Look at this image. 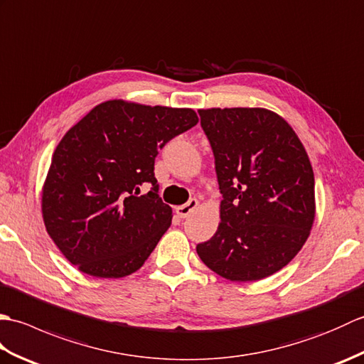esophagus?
<instances>
[{
	"label": "esophagus",
	"mask_w": 364,
	"mask_h": 364,
	"mask_svg": "<svg viewBox=\"0 0 364 364\" xmlns=\"http://www.w3.org/2000/svg\"><path fill=\"white\" fill-rule=\"evenodd\" d=\"M197 206H198V200L191 198L186 205H181L176 208V214L180 215L181 219H186L191 213H194L197 210Z\"/></svg>",
	"instance_id": "esophagus-1"
}]
</instances>
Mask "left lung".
<instances>
[{"label":"left lung","mask_w":364,"mask_h":364,"mask_svg":"<svg viewBox=\"0 0 364 364\" xmlns=\"http://www.w3.org/2000/svg\"><path fill=\"white\" fill-rule=\"evenodd\" d=\"M215 159L220 222L200 259L230 282L283 269L306 242L316 215L314 173L296 131L266 107L198 109Z\"/></svg>","instance_id":"1"}]
</instances>
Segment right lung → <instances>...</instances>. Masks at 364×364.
<instances>
[{"label":"right lung","instance_id":"add662e5","mask_svg":"<svg viewBox=\"0 0 364 364\" xmlns=\"http://www.w3.org/2000/svg\"><path fill=\"white\" fill-rule=\"evenodd\" d=\"M197 123L191 107L107 100L67 131L45 178L42 218L76 269L122 278L142 267L173 215L159 198L154 158ZM144 183L152 189L141 196Z\"/></svg>","mask_w":364,"mask_h":364}]
</instances>
